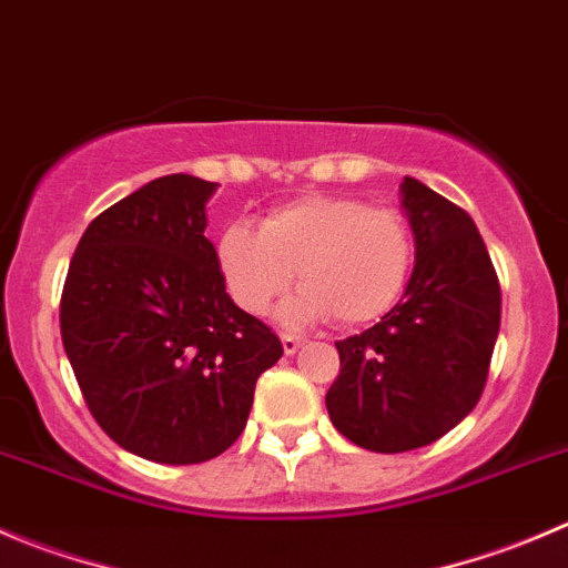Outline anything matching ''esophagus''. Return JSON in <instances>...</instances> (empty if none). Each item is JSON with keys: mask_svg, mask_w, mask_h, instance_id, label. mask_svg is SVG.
<instances>
[{"mask_svg": "<svg viewBox=\"0 0 568 568\" xmlns=\"http://www.w3.org/2000/svg\"><path fill=\"white\" fill-rule=\"evenodd\" d=\"M280 341H283V352H285V355H294V352L300 349L302 344H305V338H300V335H291V333L280 335Z\"/></svg>", "mask_w": 568, "mask_h": 568, "instance_id": "34e87169", "label": "esophagus"}]
</instances>
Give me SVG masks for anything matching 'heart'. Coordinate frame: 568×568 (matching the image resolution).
I'll use <instances>...</instances> for the list:
<instances>
[{
	"instance_id": "heart-1",
	"label": "heart",
	"mask_w": 568,
	"mask_h": 568,
	"mask_svg": "<svg viewBox=\"0 0 568 568\" xmlns=\"http://www.w3.org/2000/svg\"><path fill=\"white\" fill-rule=\"evenodd\" d=\"M216 266L241 311H268L296 272L302 291L283 307L288 322L333 316L341 327H361L399 300L413 268V230L396 207L305 194L268 211L257 230H224Z\"/></svg>"
}]
</instances>
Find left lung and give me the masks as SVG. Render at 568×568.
I'll list each match as a JSON object with an SVG mask.
<instances>
[{
  "label": "left lung",
  "mask_w": 568,
  "mask_h": 568,
  "mask_svg": "<svg viewBox=\"0 0 568 568\" xmlns=\"http://www.w3.org/2000/svg\"><path fill=\"white\" fill-rule=\"evenodd\" d=\"M416 263L402 300L366 333L338 341L327 390L335 430L372 453H407L475 410L499 335L503 294L466 211L418 180L399 185Z\"/></svg>",
  "instance_id": "1"
}]
</instances>
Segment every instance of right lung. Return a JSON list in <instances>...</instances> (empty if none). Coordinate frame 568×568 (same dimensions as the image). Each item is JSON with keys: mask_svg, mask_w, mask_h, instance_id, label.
<instances>
[{"mask_svg": "<svg viewBox=\"0 0 568 568\" xmlns=\"http://www.w3.org/2000/svg\"><path fill=\"white\" fill-rule=\"evenodd\" d=\"M216 183L166 174L99 213L77 244L60 335L88 410L119 447L211 460L250 418L277 335L230 300L205 239Z\"/></svg>", "mask_w": 568, "mask_h": 568, "instance_id": "add662e5", "label": "right lung"}]
</instances>
